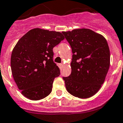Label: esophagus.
I'll return each instance as SVG.
<instances>
[{"label": "esophagus", "instance_id": "34e87169", "mask_svg": "<svg viewBox=\"0 0 123 123\" xmlns=\"http://www.w3.org/2000/svg\"><path fill=\"white\" fill-rule=\"evenodd\" d=\"M57 66H58V67L60 68V69H61L62 67L63 66V64H57Z\"/></svg>", "mask_w": 123, "mask_h": 123}]
</instances>
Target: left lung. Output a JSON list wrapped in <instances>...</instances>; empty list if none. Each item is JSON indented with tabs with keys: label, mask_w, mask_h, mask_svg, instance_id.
<instances>
[{
	"label": "left lung",
	"mask_w": 123,
	"mask_h": 123,
	"mask_svg": "<svg viewBox=\"0 0 123 123\" xmlns=\"http://www.w3.org/2000/svg\"><path fill=\"white\" fill-rule=\"evenodd\" d=\"M72 48V72L63 77L66 90L72 95L87 98L98 92L110 64V53L106 39L87 28L62 32Z\"/></svg>",
	"instance_id": "1"
}]
</instances>
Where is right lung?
I'll use <instances>...</instances> for the list:
<instances>
[{
  "mask_svg": "<svg viewBox=\"0 0 123 123\" xmlns=\"http://www.w3.org/2000/svg\"><path fill=\"white\" fill-rule=\"evenodd\" d=\"M64 39L60 32L34 28L16 44L11 55L12 72L27 98L39 100L51 93L54 79L60 75L53 61V49Z\"/></svg>",
  "mask_w": 123,
  "mask_h": 123,
  "instance_id": "add662e5",
  "label": "right lung"
}]
</instances>
